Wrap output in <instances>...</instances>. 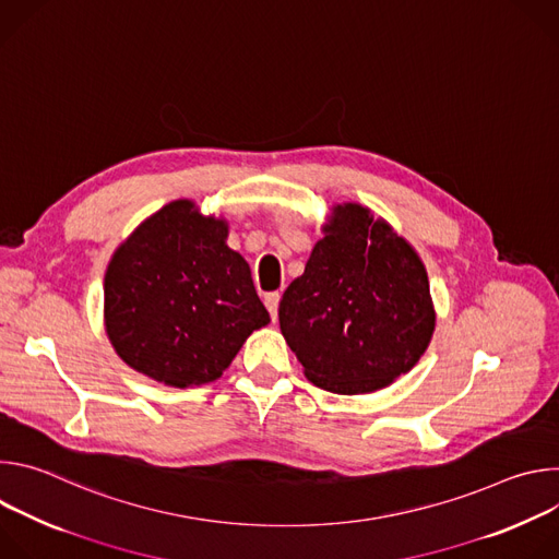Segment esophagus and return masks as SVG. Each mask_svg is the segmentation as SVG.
I'll use <instances>...</instances> for the list:
<instances>
[{
    "instance_id": "1",
    "label": "esophagus",
    "mask_w": 559,
    "mask_h": 559,
    "mask_svg": "<svg viewBox=\"0 0 559 559\" xmlns=\"http://www.w3.org/2000/svg\"><path fill=\"white\" fill-rule=\"evenodd\" d=\"M278 302H281V292H270V294H265V307L270 309L272 321H276V318H278Z\"/></svg>"
}]
</instances>
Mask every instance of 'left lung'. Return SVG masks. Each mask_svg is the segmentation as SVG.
<instances>
[{
    "mask_svg": "<svg viewBox=\"0 0 559 559\" xmlns=\"http://www.w3.org/2000/svg\"><path fill=\"white\" fill-rule=\"evenodd\" d=\"M305 272L278 305L281 332L307 380L332 393H371L427 352L436 311L416 250L369 207H332Z\"/></svg>",
    "mask_w": 559,
    "mask_h": 559,
    "instance_id": "8db88e82",
    "label": "left lung"
}]
</instances>
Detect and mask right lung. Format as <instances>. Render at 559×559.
<instances>
[{"label":"right lung","mask_w":559,"mask_h":559,"mask_svg":"<svg viewBox=\"0 0 559 559\" xmlns=\"http://www.w3.org/2000/svg\"><path fill=\"white\" fill-rule=\"evenodd\" d=\"M225 241V218L179 199L117 248L104 318L126 365L168 386H199L221 378L248 336L270 323L248 261Z\"/></svg>","instance_id":"1"}]
</instances>
